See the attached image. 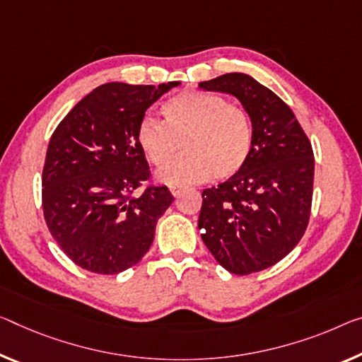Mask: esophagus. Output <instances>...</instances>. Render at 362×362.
<instances>
[{
    "label": "esophagus",
    "mask_w": 362,
    "mask_h": 362,
    "mask_svg": "<svg viewBox=\"0 0 362 362\" xmlns=\"http://www.w3.org/2000/svg\"><path fill=\"white\" fill-rule=\"evenodd\" d=\"M185 186H171L170 187V191H171V194H173V196L175 197H177V196H181V194H182V191H185Z\"/></svg>",
    "instance_id": "obj_1"
}]
</instances>
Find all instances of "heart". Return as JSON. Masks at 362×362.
Here are the masks:
<instances>
[{"mask_svg": "<svg viewBox=\"0 0 362 362\" xmlns=\"http://www.w3.org/2000/svg\"><path fill=\"white\" fill-rule=\"evenodd\" d=\"M162 121L144 118L136 141L157 168L169 164L185 146L188 153L160 173L168 185L196 182L212 176L225 181L241 173L254 146L251 115L241 105L202 90H182L160 107Z\"/></svg>", "mask_w": 362, "mask_h": 362, "instance_id": "obj_1", "label": "heart"}]
</instances>
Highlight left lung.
<instances>
[{"instance_id":"8db88e82","label":"left lung","mask_w":362,"mask_h":362,"mask_svg":"<svg viewBox=\"0 0 362 362\" xmlns=\"http://www.w3.org/2000/svg\"><path fill=\"white\" fill-rule=\"evenodd\" d=\"M199 87L231 93L251 115V158L235 177L204 189L199 230L223 269L255 274L290 254L309 225L313 146L291 108L251 76L230 72Z\"/></svg>"}]
</instances>
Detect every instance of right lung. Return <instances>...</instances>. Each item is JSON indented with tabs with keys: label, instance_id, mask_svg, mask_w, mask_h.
I'll list each match as a JSON object with an SVG mask.
<instances>
[{
	"label": "right lung",
	"instance_id": "obj_1",
	"mask_svg": "<svg viewBox=\"0 0 362 362\" xmlns=\"http://www.w3.org/2000/svg\"><path fill=\"white\" fill-rule=\"evenodd\" d=\"M180 82L97 87L72 108L49 139L42 207L58 246L81 269L115 275L152 246L155 226L175 197L152 185L136 141L147 108ZM143 192L134 197L137 188Z\"/></svg>",
	"mask_w": 362,
	"mask_h": 362
}]
</instances>
